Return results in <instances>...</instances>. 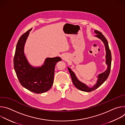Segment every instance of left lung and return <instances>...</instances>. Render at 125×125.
<instances>
[{
  "label": "left lung",
  "instance_id": "obj_1",
  "mask_svg": "<svg viewBox=\"0 0 125 125\" xmlns=\"http://www.w3.org/2000/svg\"><path fill=\"white\" fill-rule=\"evenodd\" d=\"M94 32L96 34V35L95 37L100 39L103 42L105 46V50H106L105 63L106 65H107V68L106 70L104 71V72L98 75V76H97V80L96 83L94 84V85L92 87H89L85 83L79 81L77 78V77H76L75 73L72 70H71V68H70L69 67H68V70L69 71L71 78H72V80L74 85L78 89H79V90H81L82 91H83L85 92H90L96 90V89L98 87H99L107 80V79L108 78L110 74V69H111L112 57H111V51L109 47L108 42L107 41L106 39L105 38L104 35L102 34L101 32H100V31L97 30H94Z\"/></svg>",
  "mask_w": 125,
  "mask_h": 125
}]
</instances>
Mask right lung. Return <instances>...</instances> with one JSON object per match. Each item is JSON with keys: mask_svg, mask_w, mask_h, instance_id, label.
Returning <instances> with one entry per match:
<instances>
[{"mask_svg": "<svg viewBox=\"0 0 125 125\" xmlns=\"http://www.w3.org/2000/svg\"><path fill=\"white\" fill-rule=\"evenodd\" d=\"M31 29L21 35L17 42L14 57V68L21 85L29 91L42 94L49 90L54 81V69L61 61L60 57L46 58L41 67H34L28 62L24 47Z\"/></svg>", "mask_w": 125, "mask_h": 125, "instance_id": "obj_1", "label": "right lung"}]
</instances>
